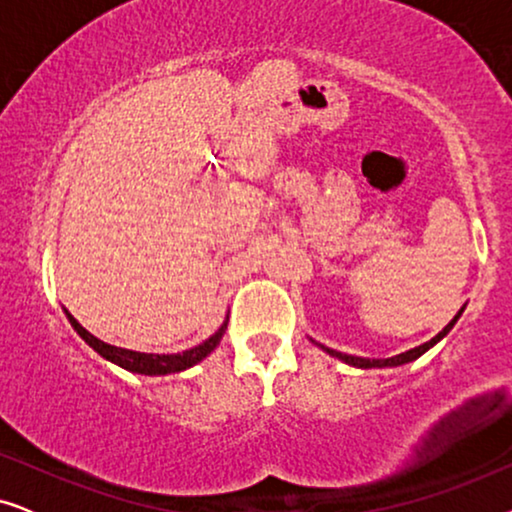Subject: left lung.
Here are the masks:
<instances>
[{"label": "left lung", "instance_id": "1", "mask_svg": "<svg viewBox=\"0 0 512 512\" xmlns=\"http://www.w3.org/2000/svg\"><path fill=\"white\" fill-rule=\"evenodd\" d=\"M461 312H464V307H461V310L454 314V319L450 321V324H447L443 331H440L436 338H431L429 342H424V345H419V347H412V349H408V352H403V354H396V356H389V359H363V356H352V354H342V352H335V349H331V347H324V345H319V342H314V345L317 347H321L324 349L326 354H331V356H335V359H340V361H345V363H349V366H354V368H394V366H403V363H410V361H415V359H419V356H422L424 352H429V349L433 347V345H438L440 340L445 338L447 333L452 331V326L457 324L459 321V317H461Z\"/></svg>", "mask_w": 512, "mask_h": 512}]
</instances>
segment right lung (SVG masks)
I'll return each mask as SVG.
<instances>
[{
	"label": "right lung",
	"mask_w": 512,
	"mask_h": 512,
	"mask_svg": "<svg viewBox=\"0 0 512 512\" xmlns=\"http://www.w3.org/2000/svg\"><path fill=\"white\" fill-rule=\"evenodd\" d=\"M65 314H67L69 324H72L74 331L79 333L81 338L102 356V359L116 363V366H121L137 375H170V373H181V370H186V368H193L195 363H200L205 356H209L216 347H219L223 333H226V328H228V319H226L221 324L219 331H216L214 335H209V338L205 342H200V345L186 349V352L146 354V352H132V349L109 345V342H104L100 338H95L93 333H88L86 328H83L67 310H65Z\"/></svg>",
	"instance_id": "add662e5"
}]
</instances>
